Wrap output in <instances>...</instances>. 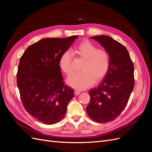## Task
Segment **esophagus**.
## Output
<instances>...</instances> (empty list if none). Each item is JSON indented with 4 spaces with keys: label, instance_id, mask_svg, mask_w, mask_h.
Returning a JSON list of instances; mask_svg holds the SVG:
<instances>
[{
    "label": "esophagus",
    "instance_id": "1",
    "mask_svg": "<svg viewBox=\"0 0 152 152\" xmlns=\"http://www.w3.org/2000/svg\"><path fill=\"white\" fill-rule=\"evenodd\" d=\"M80 91H79L75 90V91H74V94H75V96H78V95H79V94H80Z\"/></svg>",
    "mask_w": 152,
    "mask_h": 152
}]
</instances>
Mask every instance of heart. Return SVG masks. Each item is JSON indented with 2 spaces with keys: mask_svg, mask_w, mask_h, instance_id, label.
<instances>
[{
  "mask_svg": "<svg viewBox=\"0 0 152 152\" xmlns=\"http://www.w3.org/2000/svg\"><path fill=\"white\" fill-rule=\"evenodd\" d=\"M74 53L84 63L81 69V73L70 75L66 80V84L73 88L82 90L102 80L107 74L109 68L108 55L105 50L96 49L95 45L88 40L81 42L75 48ZM72 53L66 50L64 52L59 60L61 70L68 75L72 72Z\"/></svg>",
  "mask_w": 152,
  "mask_h": 152,
  "instance_id": "obj_1",
  "label": "heart"
}]
</instances>
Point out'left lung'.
Returning a JSON list of instances; mask_svg holds the SVG:
<instances>
[{"label": "left lung", "mask_w": 152, "mask_h": 152, "mask_svg": "<svg viewBox=\"0 0 152 152\" xmlns=\"http://www.w3.org/2000/svg\"><path fill=\"white\" fill-rule=\"evenodd\" d=\"M106 50L109 68L97 87L89 91L86 112L98 123L113 121L125 108L134 88V65L126 47L107 35L92 37Z\"/></svg>", "instance_id": "obj_1"}]
</instances>
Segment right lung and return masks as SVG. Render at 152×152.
Masks as SVG:
<instances>
[{
	"mask_svg": "<svg viewBox=\"0 0 152 152\" xmlns=\"http://www.w3.org/2000/svg\"><path fill=\"white\" fill-rule=\"evenodd\" d=\"M77 35L41 39L27 48L20 58L17 86L25 110L48 125L60 121L74 91L64 85L59 60Z\"/></svg>",
	"mask_w": 152,
	"mask_h": 152,
	"instance_id": "obj_1",
	"label": "right lung"
}]
</instances>
